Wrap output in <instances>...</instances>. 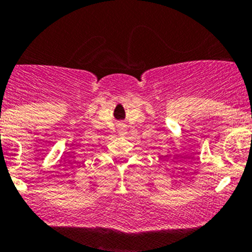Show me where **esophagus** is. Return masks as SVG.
Wrapping results in <instances>:
<instances>
[{
	"instance_id": "1",
	"label": "esophagus",
	"mask_w": 252,
	"mask_h": 252,
	"mask_svg": "<svg viewBox=\"0 0 252 252\" xmlns=\"http://www.w3.org/2000/svg\"><path fill=\"white\" fill-rule=\"evenodd\" d=\"M117 133H119L120 136H126L127 135V128H126V126L122 122L117 124Z\"/></svg>"
}]
</instances>
